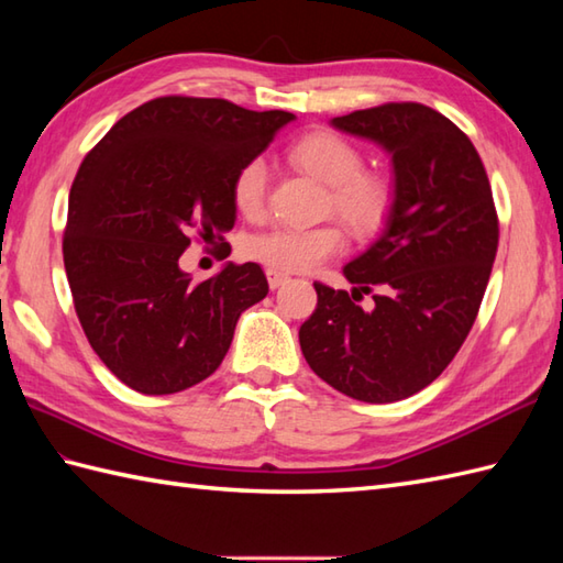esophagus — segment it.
<instances>
[{
  "mask_svg": "<svg viewBox=\"0 0 563 563\" xmlns=\"http://www.w3.org/2000/svg\"><path fill=\"white\" fill-rule=\"evenodd\" d=\"M266 278H268L271 290H275V288H280V285H283L285 280H288V273H280V271L268 268V271H266Z\"/></svg>",
  "mask_w": 563,
  "mask_h": 563,
  "instance_id": "34e87169",
  "label": "esophagus"
}]
</instances>
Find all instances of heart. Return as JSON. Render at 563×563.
I'll return each mask as SVG.
<instances>
[{
	"label": "heart",
	"instance_id": "obj_1",
	"mask_svg": "<svg viewBox=\"0 0 563 563\" xmlns=\"http://www.w3.org/2000/svg\"><path fill=\"white\" fill-rule=\"evenodd\" d=\"M290 162L319 184L329 186L327 208L351 227L357 236H373L387 224L394 210V188L382 174L365 172L363 152L349 140L314 130L295 140L288 150ZM268 169L261 157L239 166L232 181V200L244 218H258L266 208ZM345 244L339 224L319 227H273L246 242V254L280 273L312 271L336 256Z\"/></svg>",
	"mask_w": 563,
	"mask_h": 563
}]
</instances>
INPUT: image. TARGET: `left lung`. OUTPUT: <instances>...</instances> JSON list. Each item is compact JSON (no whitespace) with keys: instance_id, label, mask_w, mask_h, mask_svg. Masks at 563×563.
Listing matches in <instances>:
<instances>
[{"instance_id":"1","label":"left lung","mask_w":563,"mask_h":563,"mask_svg":"<svg viewBox=\"0 0 563 563\" xmlns=\"http://www.w3.org/2000/svg\"><path fill=\"white\" fill-rule=\"evenodd\" d=\"M333 128L391 154L385 232L343 275L351 292L314 283L300 327L305 361L345 397L389 404L428 387L474 327L498 249V214L479 152L423 103H382ZM373 294V310L356 305Z\"/></svg>"}]
</instances>
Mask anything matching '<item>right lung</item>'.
<instances>
[{
	"label": "right lung",
	"instance_id": "1",
	"mask_svg": "<svg viewBox=\"0 0 563 563\" xmlns=\"http://www.w3.org/2000/svg\"><path fill=\"white\" fill-rule=\"evenodd\" d=\"M292 118L159 97L84 157L69 190L65 271L93 353L130 389L174 394L210 377L236 319L268 295L258 263H227L194 283L178 258L194 232L222 242L232 230L234 174Z\"/></svg>",
	"mask_w": 563,
	"mask_h": 563
}]
</instances>
